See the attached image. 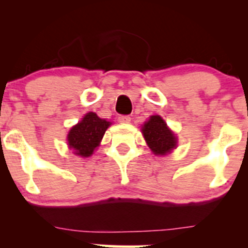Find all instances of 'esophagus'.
Returning <instances> with one entry per match:
<instances>
[{
    "label": "esophagus",
    "instance_id": "1",
    "mask_svg": "<svg viewBox=\"0 0 248 248\" xmlns=\"http://www.w3.org/2000/svg\"><path fill=\"white\" fill-rule=\"evenodd\" d=\"M119 122H121V124H128V122H130V116L128 115H120L118 118Z\"/></svg>",
    "mask_w": 248,
    "mask_h": 248
}]
</instances>
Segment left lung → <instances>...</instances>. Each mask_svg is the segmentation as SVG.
I'll return each instance as SVG.
<instances>
[{
  "instance_id": "left-lung-1",
  "label": "left lung",
  "mask_w": 248,
  "mask_h": 248,
  "mask_svg": "<svg viewBox=\"0 0 248 248\" xmlns=\"http://www.w3.org/2000/svg\"><path fill=\"white\" fill-rule=\"evenodd\" d=\"M142 134L155 155H166L176 148L177 141L175 134L167 127L161 116H150L149 121H147L142 128Z\"/></svg>"
}]
</instances>
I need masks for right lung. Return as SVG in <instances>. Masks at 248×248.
<instances>
[{
    "instance_id": "right-lung-1",
    "label": "right lung",
    "mask_w": 248,
    "mask_h": 248,
    "mask_svg": "<svg viewBox=\"0 0 248 248\" xmlns=\"http://www.w3.org/2000/svg\"><path fill=\"white\" fill-rule=\"evenodd\" d=\"M109 124V121L100 119L95 113H87L78 124L71 128L67 135L70 148L75 150L76 155L88 157L99 146Z\"/></svg>"
}]
</instances>
